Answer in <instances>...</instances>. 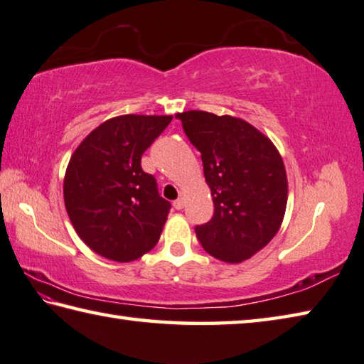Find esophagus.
I'll return each mask as SVG.
<instances>
[{"instance_id":"1","label":"esophagus","mask_w":364,"mask_h":364,"mask_svg":"<svg viewBox=\"0 0 364 364\" xmlns=\"http://www.w3.org/2000/svg\"><path fill=\"white\" fill-rule=\"evenodd\" d=\"M173 206H175V210H183V206H184L183 198H178V200H175Z\"/></svg>"}]
</instances>
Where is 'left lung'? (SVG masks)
Masks as SVG:
<instances>
[{"instance_id": "1", "label": "left lung", "mask_w": 364, "mask_h": 364, "mask_svg": "<svg viewBox=\"0 0 364 364\" xmlns=\"http://www.w3.org/2000/svg\"><path fill=\"white\" fill-rule=\"evenodd\" d=\"M175 118L202 154L215 203L211 220L196 227L198 241L223 262L251 259L273 240L286 215L287 173L279 151L241 118L202 110Z\"/></svg>"}]
</instances>
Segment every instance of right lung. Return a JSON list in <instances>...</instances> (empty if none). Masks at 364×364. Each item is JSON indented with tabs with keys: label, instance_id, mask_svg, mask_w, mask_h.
<instances>
[{
	"label": "right lung",
	"instance_id": "obj_1",
	"mask_svg": "<svg viewBox=\"0 0 364 364\" xmlns=\"http://www.w3.org/2000/svg\"><path fill=\"white\" fill-rule=\"evenodd\" d=\"M170 121V115L110 118L70 156L63 184L66 211L83 243L105 259L132 262L159 241L170 203L140 161Z\"/></svg>",
	"mask_w": 364,
	"mask_h": 364
}]
</instances>
